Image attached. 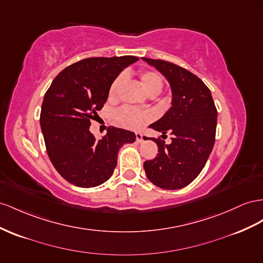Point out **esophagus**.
Here are the masks:
<instances>
[{"instance_id": "esophagus-1", "label": "esophagus", "mask_w": 263, "mask_h": 263, "mask_svg": "<svg viewBox=\"0 0 263 263\" xmlns=\"http://www.w3.org/2000/svg\"><path fill=\"white\" fill-rule=\"evenodd\" d=\"M136 141L137 143H141V141H143V135H141V133H136Z\"/></svg>"}]
</instances>
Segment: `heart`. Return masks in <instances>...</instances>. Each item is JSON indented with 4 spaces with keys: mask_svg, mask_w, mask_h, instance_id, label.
<instances>
[{
    "mask_svg": "<svg viewBox=\"0 0 263 263\" xmlns=\"http://www.w3.org/2000/svg\"><path fill=\"white\" fill-rule=\"evenodd\" d=\"M139 80L141 85H143L144 89L151 96L158 95L162 86H164V82H162L161 76L151 69H144L139 73ZM124 83V76L119 75L112 81L111 85L109 86L108 90V97L109 99H116L119 93V89L122 87ZM115 118L122 126L126 127L129 129H140L147 122H149L153 118L152 112L139 110L136 108L129 107V106H124V107L119 108L115 112Z\"/></svg>",
    "mask_w": 263,
    "mask_h": 263,
    "instance_id": "obj_1",
    "label": "heart"
}]
</instances>
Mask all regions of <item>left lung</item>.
<instances>
[{"label": "left lung", "instance_id": "8db88e82", "mask_svg": "<svg viewBox=\"0 0 263 263\" xmlns=\"http://www.w3.org/2000/svg\"><path fill=\"white\" fill-rule=\"evenodd\" d=\"M143 60L166 77L173 94L172 107L149 126L164 135L172 133V144L151 138L158 154L144 162L145 172L156 186L180 189L197 178L209 158L215 145L217 108L210 89L195 74L170 62Z\"/></svg>", "mask_w": 263, "mask_h": 263}]
</instances>
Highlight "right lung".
I'll use <instances>...</instances> for the list:
<instances>
[{
	"instance_id": "obj_1",
	"label": "right lung",
	"mask_w": 263,
	"mask_h": 263,
	"mask_svg": "<svg viewBox=\"0 0 263 263\" xmlns=\"http://www.w3.org/2000/svg\"><path fill=\"white\" fill-rule=\"evenodd\" d=\"M135 56L85 59L55 77L42 104L40 124L53 166L69 183L91 188L107 181L118 151L136 140L133 132L108 127L102 139L89 132L90 120L107 101L109 86Z\"/></svg>"
}]
</instances>
